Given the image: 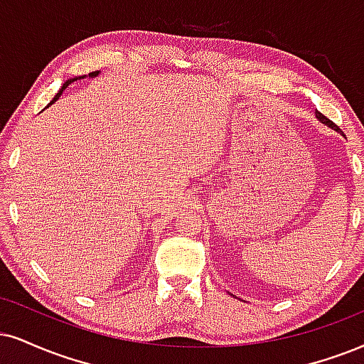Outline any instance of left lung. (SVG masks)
I'll return each mask as SVG.
<instances>
[{
	"mask_svg": "<svg viewBox=\"0 0 364 364\" xmlns=\"http://www.w3.org/2000/svg\"><path fill=\"white\" fill-rule=\"evenodd\" d=\"M316 118H317V119H319L322 124H326V127H329V128H333V129H336V132H339V128H338V127H336V124L333 123V121H331V119H327L324 114H321V113H319V111H317V113H316Z\"/></svg>",
	"mask_w": 364,
	"mask_h": 364,
	"instance_id": "8db88e82",
	"label": "left lung"
}]
</instances>
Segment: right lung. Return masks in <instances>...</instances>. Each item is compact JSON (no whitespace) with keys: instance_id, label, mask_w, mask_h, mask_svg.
<instances>
[{"instance_id":"1","label":"right lung","mask_w":364,"mask_h":364,"mask_svg":"<svg viewBox=\"0 0 364 364\" xmlns=\"http://www.w3.org/2000/svg\"><path fill=\"white\" fill-rule=\"evenodd\" d=\"M97 74H100V73H91V74H89V77H96V75ZM77 79H84V75H80V77H74V79H69V80H65V82L64 84H62V87H60V91H58L57 94H55V97H53V100L50 101V105H53V102H55L57 100H58V97H60L62 96V92H64L65 91V87L67 86H69V84L70 82H74V80H77ZM50 105H48V106H50ZM47 106V107H48Z\"/></svg>"}]
</instances>
